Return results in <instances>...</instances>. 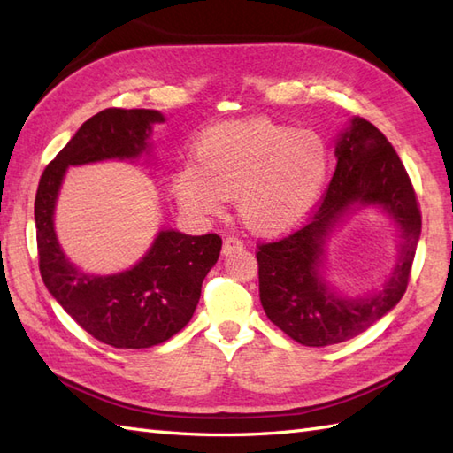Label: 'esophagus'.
<instances>
[{
	"instance_id": "esophagus-1",
	"label": "esophagus",
	"mask_w": 453,
	"mask_h": 453,
	"mask_svg": "<svg viewBox=\"0 0 453 453\" xmlns=\"http://www.w3.org/2000/svg\"><path fill=\"white\" fill-rule=\"evenodd\" d=\"M243 249V243L239 242V239H235V237H226L224 239V247H221V253H224L226 257L227 255H232V253H235V251H242Z\"/></svg>"
}]
</instances>
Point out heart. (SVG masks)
<instances>
[{
	"label": "heart",
	"instance_id": "obj_1",
	"mask_svg": "<svg viewBox=\"0 0 453 453\" xmlns=\"http://www.w3.org/2000/svg\"><path fill=\"white\" fill-rule=\"evenodd\" d=\"M331 156L311 130L268 119L232 120L208 128L195 148V165L173 175L177 202L192 216H216L235 200L249 232L276 237L300 226L319 200Z\"/></svg>",
	"mask_w": 453,
	"mask_h": 453
}]
</instances>
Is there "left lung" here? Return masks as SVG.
<instances>
[{
    "mask_svg": "<svg viewBox=\"0 0 453 453\" xmlns=\"http://www.w3.org/2000/svg\"><path fill=\"white\" fill-rule=\"evenodd\" d=\"M336 169L319 210L296 234L261 245L258 294L268 319L305 346L354 339L399 303L420 237V211L409 175L388 138L360 117L334 142ZM373 207L398 232V257L375 291L350 296L324 273L326 245L354 211Z\"/></svg>",
    "mask_w": 453,
    "mask_h": 453,
    "instance_id": "obj_1",
    "label": "left lung"
}]
</instances>
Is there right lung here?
<instances>
[{
  "label": "right lung",
  "instance_id": "add662e5",
  "mask_svg": "<svg viewBox=\"0 0 453 453\" xmlns=\"http://www.w3.org/2000/svg\"><path fill=\"white\" fill-rule=\"evenodd\" d=\"M165 122L151 109H104L83 122L42 173L35 198L41 274L64 311L95 339L114 349L165 342L195 313L200 288L218 263L216 234L187 235L163 227L140 261L114 274H93L70 261L58 242L54 214L67 167L153 156L151 134Z\"/></svg>",
  "mask_w": 453,
  "mask_h": 453
}]
</instances>
